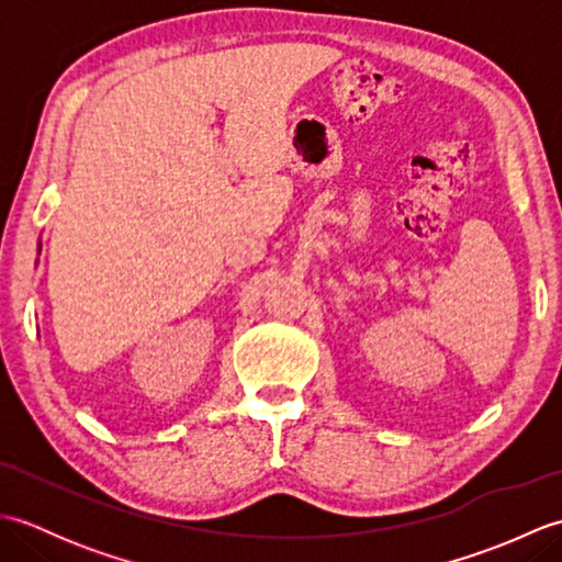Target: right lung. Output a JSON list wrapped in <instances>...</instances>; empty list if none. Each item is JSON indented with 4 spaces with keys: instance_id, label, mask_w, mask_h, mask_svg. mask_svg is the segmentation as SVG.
I'll return each instance as SVG.
<instances>
[{
    "instance_id": "right-lung-1",
    "label": "right lung",
    "mask_w": 562,
    "mask_h": 562,
    "mask_svg": "<svg viewBox=\"0 0 562 562\" xmlns=\"http://www.w3.org/2000/svg\"><path fill=\"white\" fill-rule=\"evenodd\" d=\"M38 254H41V244H38Z\"/></svg>"
}]
</instances>
